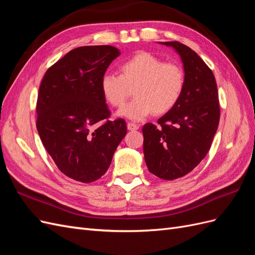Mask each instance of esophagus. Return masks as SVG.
I'll list each match as a JSON object with an SVG mask.
<instances>
[{
	"label": "esophagus",
	"mask_w": 255,
	"mask_h": 255,
	"mask_svg": "<svg viewBox=\"0 0 255 255\" xmlns=\"http://www.w3.org/2000/svg\"><path fill=\"white\" fill-rule=\"evenodd\" d=\"M138 128H139V126H138V125H135V123H133V122L128 123V130H137Z\"/></svg>",
	"instance_id": "34e87169"
}]
</instances>
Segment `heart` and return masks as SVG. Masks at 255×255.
<instances>
[{"label": "heart", "instance_id": "b5f03b06", "mask_svg": "<svg viewBox=\"0 0 255 255\" xmlns=\"http://www.w3.org/2000/svg\"><path fill=\"white\" fill-rule=\"evenodd\" d=\"M120 75L104 74L100 81L102 96L113 107H121L134 87L132 101L118 115L140 121L154 114L165 115L180 101L185 88V72L176 63H164L149 52H139L122 61Z\"/></svg>", "mask_w": 255, "mask_h": 255}]
</instances>
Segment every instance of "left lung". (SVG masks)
<instances>
[{
  "instance_id": "obj_1",
  "label": "left lung",
  "mask_w": 255,
  "mask_h": 255,
  "mask_svg": "<svg viewBox=\"0 0 255 255\" xmlns=\"http://www.w3.org/2000/svg\"><path fill=\"white\" fill-rule=\"evenodd\" d=\"M163 44L181 56L185 88L177 104L157 120L158 126H143V154L149 171L170 181L189 173L210 151L220 106L215 76L201 57L179 41Z\"/></svg>"
}]
</instances>
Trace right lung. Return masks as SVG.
I'll list each match as a JSON object with an SVG mask.
<instances>
[{"mask_svg":"<svg viewBox=\"0 0 255 255\" xmlns=\"http://www.w3.org/2000/svg\"><path fill=\"white\" fill-rule=\"evenodd\" d=\"M120 55L112 45L68 52L45 72L38 92L36 127L57 168L82 183L99 180L127 134L125 119L111 121L100 81Z\"/></svg>","mask_w":255,"mask_h":255,"instance_id":"1","label":"right lung"}]
</instances>
